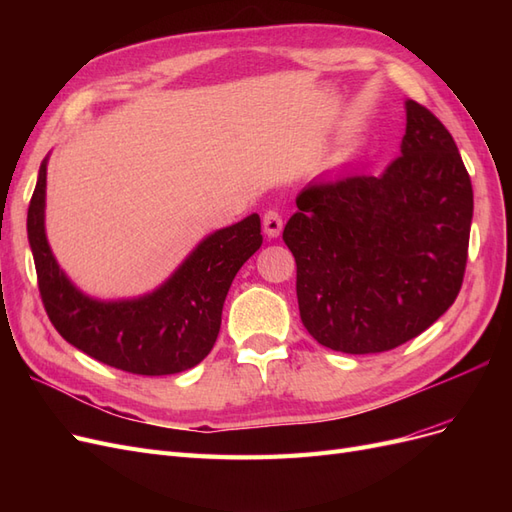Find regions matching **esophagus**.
<instances>
[{
  "instance_id": "obj_1",
  "label": "esophagus",
  "mask_w": 512,
  "mask_h": 512,
  "mask_svg": "<svg viewBox=\"0 0 512 512\" xmlns=\"http://www.w3.org/2000/svg\"><path fill=\"white\" fill-rule=\"evenodd\" d=\"M262 228H265L267 237H271V239L280 237V232H282V228H284V218H282V213L277 211V209H269V211H265V215H262Z\"/></svg>"
}]
</instances>
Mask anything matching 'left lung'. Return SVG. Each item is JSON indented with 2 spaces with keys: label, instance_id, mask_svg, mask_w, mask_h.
<instances>
[{
  "label": "left lung",
  "instance_id": "left-lung-1",
  "mask_svg": "<svg viewBox=\"0 0 512 512\" xmlns=\"http://www.w3.org/2000/svg\"><path fill=\"white\" fill-rule=\"evenodd\" d=\"M284 228L303 327L346 354L393 350L457 299L468 262L472 181L451 132L406 102L401 156L382 175L312 181Z\"/></svg>",
  "mask_w": 512,
  "mask_h": 512
}]
</instances>
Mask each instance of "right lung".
<instances>
[{
	"label": "right lung",
	"instance_id": "right-lung-1",
	"mask_svg": "<svg viewBox=\"0 0 512 512\" xmlns=\"http://www.w3.org/2000/svg\"><path fill=\"white\" fill-rule=\"evenodd\" d=\"M46 160L27 211L42 305L57 333L91 359L138 376H168L198 365L222 324L228 288L243 262L262 245L252 213L215 230L158 290L130 301H96L59 269L44 235Z\"/></svg>",
	"mask_w": 512,
	"mask_h": 512
}]
</instances>
